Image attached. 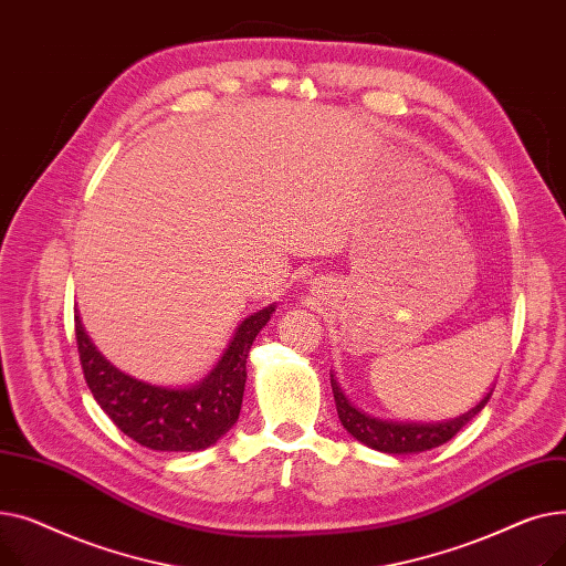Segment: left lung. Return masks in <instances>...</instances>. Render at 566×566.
<instances>
[{"label":"left lung","mask_w":566,"mask_h":566,"mask_svg":"<svg viewBox=\"0 0 566 566\" xmlns=\"http://www.w3.org/2000/svg\"><path fill=\"white\" fill-rule=\"evenodd\" d=\"M331 385H333V395H335V403H337V415H339L344 429L355 440L365 442L367 448L385 452V454L427 452V450L438 448V444H442V442L452 440L474 418V415H478L489 403V397H491V392H489L478 406L448 422H433V424L392 422V420L374 418V415H367L360 408H355L348 401V397L344 395V390L339 388L335 374H331Z\"/></svg>","instance_id":"obj_1"}]
</instances>
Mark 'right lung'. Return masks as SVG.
<instances>
[{"label":"right lung","instance_id":"add662e5","mask_svg":"<svg viewBox=\"0 0 566 566\" xmlns=\"http://www.w3.org/2000/svg\"><path fill=\"white\" fill-rule=\"evenodd\" d=\"M275 305L248 316L222 360L201 382L184 390L137 380L109 365L75 314V339L84 380L109 420L128 438L158 452H197L211 448L238 420L245 392L248 353Z\"/></svg>","mask_w":566,"mask_h":566}]
</instances>
